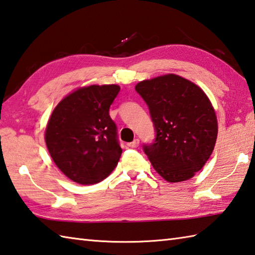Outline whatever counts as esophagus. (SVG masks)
<instances>
[{
	"mask_svg": "<svg viewBox=\"0 0 255 255\" xmlns=\"http://www.w3.org/2000/svg\"><path fill=\"white\" fill-rule=\"evenodd\" d=\"M127 146L130 147V148H137V147L139 146V139H134L133 141L129 142V143L127 144Z\"/></svg>",
	"mask_w": 255,
	"mask_h": 255,
	"instance_id": "obj_1",
	"label": "esophagus"
}]
</instances>
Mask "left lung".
Returning <instances> with one entry per match:
<instances>
[{
    "instance_id": "1",
    "label": "left lung",
    "mask_w": 255,
    "mask_h": 255,
    "mask_svg": "<svg viewBox=\"0 0 255 255\" xmlns=\"http://www.w3.org/2000/svg\"><path fill=\"white\" fill-rule=\"evenodd\" d=\"M148 105L156 138L143 144L152 167L168 182L194 176L214 149L218 122L211 102L196 84L174 74L136 85Z\"/></svg>"
}]
</instances>
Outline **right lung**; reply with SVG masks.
Returning <instances> with one entry per match:
<instances>
[{
  "label": "right lung",
  "instance_id": "1",
  "mask_svg": "<svg viewBox=\"0 0 255 255\" xmlns=\"http://www.w3.org/2000/svg\"><path fill=\"white\" fill-rule=\"evenodd\" d=\"M119 91L118 85L78 88L58 103L48 119V152L74 182H101L117 166L123 150L109 107Z\"/></svg>",
  "mask_w": 255,
  "mask_h": 255
}]
</instances>
